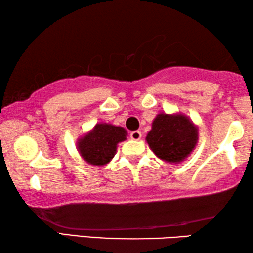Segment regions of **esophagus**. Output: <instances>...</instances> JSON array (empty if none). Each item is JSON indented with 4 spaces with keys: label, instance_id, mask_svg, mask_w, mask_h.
Masks as SVG:
<instances>
[{
    "label": "esophagus",
    "instance_id": "1",
    "mask_svg": "<svg viewBox=\"0 0 253 253\" xmlns=\"http://www.w3.org/2000/svg\"><path fill=\"white\" fill-rule=\"evenodd\" d=\"M140 137H142V132L139 130H135V131H131L130 132V138L134 139V140H139Z\"/></svg>",
    "mask_w": 253,
    "mask_h": 253
}]
</instances>
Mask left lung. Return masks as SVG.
Listing matches in <instances>:
<instances>
[{
  "label": "left lung",
  "mask_w": 253,
  "mask_h": 253,
  "mask_svg": "<svg viewBox=\"0 0 253 253\" xmlns=\"http://www.w3.org/2000/svg\"><path fill=\"white\" fill-rule=\"evenodd\" d=\"M198 128L185 115L158 114L146 142L155 155L168 163L185 160L198 143Z\"/></svg>",
  "instance_id": "8db88e82"
}]
</instances>
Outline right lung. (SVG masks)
Here are the masks:
<instances>
[{
  "label": "right lung",
  "instance_id": "1",
  "mask_svg": "<svg viewBox=\"0 0 253 253\" xmlns=\"http://www.w3.org/2000/svg\"><path fill=\"white\" fill-rule=\"evenodd\" d=\"M127 131L110 124H97L79 138L77 147L84 160L91 165H106L116 154L118 143L126 139Z\"/></svg>",
  "mask_w": 253,
  "mask_h": 253
}]
</instances>
